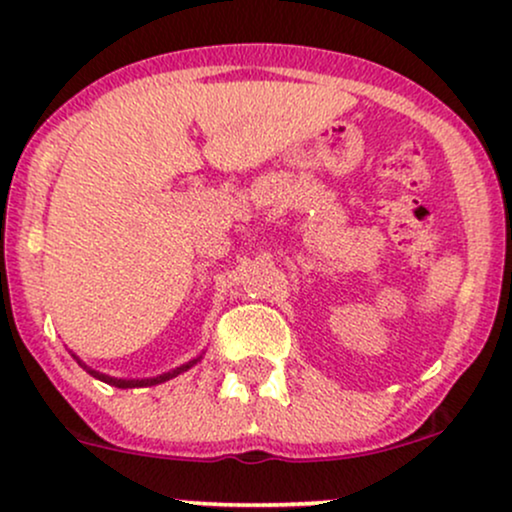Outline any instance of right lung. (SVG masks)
I'll return each instance as SVG.
<instances>
[{"mask_svg":"<svg viewBox=\"0 0 512 512\" xmlns=\"http://www.w3.org/2000/svg\"><path fill=\"white\" fill-rule=\"evenodd\" d=\"M71 357H74L76 362H78V366H83V369H86L90 376H93V378H98V381L107 383V386H114V388H146V386H158V383H165V381H170V378L179 376V374H184V371H189L191 366L201 362V357H196V359H191V362H186V364H182V366H177V369L167 371V374H160V376H153V378H114V376L100 374V371L90 369V366H88V364H83L81 359L76 357V354H71Z\"/></svg>","mask_w":512,"mask_h":512,"instance_id":"obj_1","label":"right lung"}]
</instances>
